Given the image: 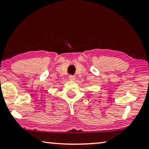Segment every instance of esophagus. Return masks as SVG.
<instances>
[{
    "instance_id": "1",
    "label": "esophagus",
    "mask_w": 149,
    "mask_h": 149,
    "mask_svg": "<svg viewBox=\"0 0 149 149\" xmlns=\"http://www.w3.org/2000/svg\"><path fill=\"white\" fill-rule=\"evenodd\" d=\"M75 79V77L74 76V75H69V79L71 80V81H74Z\"/></svg>"
}]
</instances>
